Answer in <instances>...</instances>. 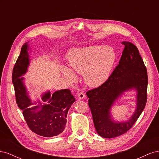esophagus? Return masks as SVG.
Instances as JSON below:
<instances>
[{
  "mask_svg": "<svg viewBox=\"0 0 159 159\" xmlns=\"http://www.w3.org/2000/svg\"><path fill=\"white\" fill-rule=\"evenodd\" d=\"M78 98L79 99H83L85 98V95L84 93L83 92H80L78 95Z\"/></svg>",
  "mask_w": 159,
  "mask_h": 159,
  "instance_id": "obj_1",
  "label": "esophagus"
}]
</instances>
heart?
<instances>
[{"label":"heart","mask_w":159,"mask_h":159,"mask_svg":"<svg viewBox=\"0 0 159 159\" xmlns=\"http://www.w3.org/2000/svg\"><path fill=\"white\" fill-rule=\"evenodd\" d=\"M68 60L72 70L64 67L63 73L67 78L75 81L77 76L74 71L83 74L88 85L97 88L109 78L116 60V53L109 46H89L71 50Z\"/></svg>","instance_id":"1"}]
</instances>
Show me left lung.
I'll list each match as a JSON object with an SVG mask.
<instances>
[{
    "mask_svg": "<svg viewBox=\"0 0 159 159\" xmlns=\"http://www.w3.org/2000/svg\"><path fill=\"white\" fill-rule=\"evenodd\" d=\"M122 56L108 80L98 88L87 91L88 105L96 131L103 138H114L131 129L145 109L147 98L148 76L146 67L136 46L123 41ZM137 91V107L127 121L115 122L110 115L114 103L125 92Z\"/></svg>",
    "mask_w": 159,
    "mask_h": 159,
    "instance_id": "1",
    "label": "left lung"
}]
</instances>
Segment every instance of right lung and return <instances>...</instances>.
<instances>
[{
    "mask_svg": "<svg viewBox=\"0 0 159 159\" xmlns=\"http://www.w3.org/2000/svg\"><path fill=\"white\" fill-rule=\"evenodd\" d=\"M28 43L22 46L12 71L16 103L31 131L45 137L57 136L64 130L67 114L75 99L71 91L65 89L56 91L53 94L47 91L41 95L42 102L40 100L32 102L24 83L25 78L22 77L30 65Z\"/></svg>",
    "mask_w": 159,
    "mask_h": 159,
    "instance_id": "1",
    "label": "right lung"
}]
</instances>
